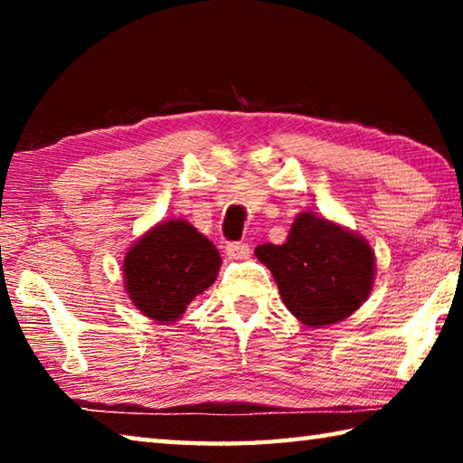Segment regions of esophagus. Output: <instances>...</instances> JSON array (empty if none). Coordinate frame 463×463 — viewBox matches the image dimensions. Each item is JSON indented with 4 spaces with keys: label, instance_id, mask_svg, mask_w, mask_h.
Returning a JSON list of instances; mask_svg holds the SVG:
<instances>
[{
    "label": "esophagus",
    "instance_id": "1",
    "mask_svg": "<svg viewBox=\"0 0 463 463\" xmlns=\"http://www.w3.org/2000/svg\"><path fill=\"white\" fill-rule=\"evenodd\" d=\"M249 250L250 249L247 242H229V245H226V255H229V260H247Z\"/></svg>",
    "mask_w": 463,
    "mask_h": 463
}]
</instances>
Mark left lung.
<instances>
[{
    "label": "left lung",
    "mask_w": 463,
    "mask_h": 463,
    "mask_svg": "<svg viewBox=\"0 0 463 463\" xmlns=\"http://www.w3.org/2000/svg\"><path fill=\"white\" fill-rule=\"evenodd\" d=\"M255 255L269 268L286 308L307 326L339 323L372 292L375 257L370 242L315 213L296 216L284 245L265 242Z\"/></svg>",
    "instance_id": "8db88e82"
}]
</instances>
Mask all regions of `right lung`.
<instances>
[{
    "label": "right lung",
    "mask_w": 463,
    "mask_h": 463,
    "mask_svg": "<svg viewBox=\"0 0 463 463\" xmlns=\"http://www.w3.org/2000/svg\"><path fill=\"white\" fill-rule=\"evenodd\" d=\"M221 253L185 221L146 231L124 257V288L145 317L167 325L182 318L195 296L214 284Z\"/></svg>",
    "instance_id": "1"
}]
</instances>
